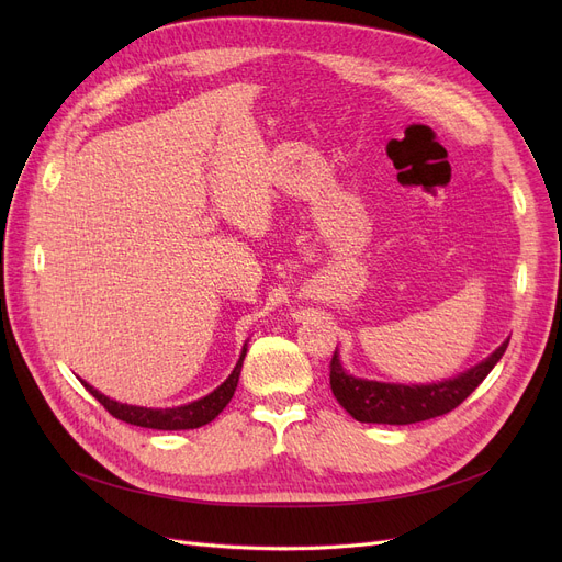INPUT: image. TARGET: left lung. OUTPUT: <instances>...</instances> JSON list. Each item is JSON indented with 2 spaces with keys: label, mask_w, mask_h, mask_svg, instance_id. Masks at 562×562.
<instances>
[{
  "label": "left lung",
  "mask_w": 562,
  "mask_h": 562,
  "mask_svg": "<svg viewBox=\"0 0 562 562\" xmlns=\"http://www.w3.org/2000/svg\"><path fill=\"white\" fill-rule=\"evenodd\" d=\"M510 341V339H508ZM508 341L501 344L487 360L469 369L467 373L437 382V385H390L348 375L335 350L330 362V387L339 405L362 424H390L405 426L426 419H435L456 409L471 392H474L494 364L504 356Z\"/></svg>",
  "instance_id": "obj_1"
}]
</instances>
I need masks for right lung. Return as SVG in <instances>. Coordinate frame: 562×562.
<instances>
[{
  "mask_svg": "<svg viewBox=\"0 0 562 562\" xmlns=\"http://www.w3.org/2000/svg\"><path fill=\"white\" fill-rule=\"evenodd\" d=\"M244 358H246V346L241 350V358L236 362L234 371L229 373V378L223 382L218 390H214L210 396H204L200 401H193L189 405H180V407H166V409H153V407H138V405H125L117 403L104 394H100L98 390H93L88 382L81 380V385L91 392L115 419H121L125 424L132 426H140V428H153V430H191V428H200L204 424L214 422L223 407L229 403V398L234 396L236 382H239L241 375V367H244Z\"/></svg>",
  "mask_w": 562,
  "mask_h": 562,
  "instance_id": "1",
  "label": "right lung"
}]
</instances>
